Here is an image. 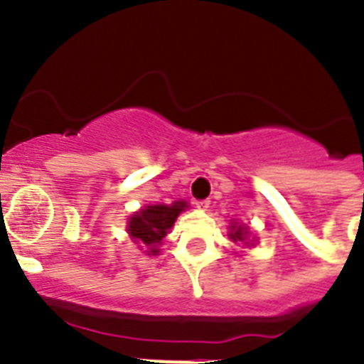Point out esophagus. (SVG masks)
Masks as SVG:
<instances>
[{
	"label": "esophagus",
	"instance_id": "obj_1",
	"mask_svg": "<svg viewBox=\"0 0 364 364\" xmlns=\"http://www.w3.org/2000/svg\"><path fill=\"white\" fill-rule=\"evenodd\" d=\"M195 204H197L198 210H204V211L210 208V200H208V198H205V200H197Z\"/></svg>",
	"mask_w": 364,
	"mask_h": 364
}]
</instances>
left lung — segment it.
<instances>
[{
    "instance_id": "obj_1",
    "label": "left lung",
    "mask_w": 364,
    "mask_h": 364,
    "mask_svg": "<svg viewBox=\"0 0 364 364\" xmlns=\"http://www.w3.org/2000/svg\"><path fill=\"white\" fill-rule=\"evenodd\" d=\"M231 228H233V233H230V237L235 240V242H237V240L246 239L247 231L244 230V228H240V226H231Z\"/></svg>"
}]
</instances>
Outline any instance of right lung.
<instances>
[{"label":"right lung","instance_id":"obj_1","mask_svg":"<svg viewBox=\"0 0 364 364\" xmlns=\"http://www.w3.org/2000/svg\"><path fill=\"white\" fill-rule=\"evenodd\" d=\"M186 202H175L171 205L166 204H154L147 205L146 210L131 217L129 228L127 231L131 233L136 242H142L149 247L151 255H156L160 242L166 237L167 230L175 224L178 213L186 208Z\"/></svg>","mask_w":364,"mask_h":364}]
</instances>
